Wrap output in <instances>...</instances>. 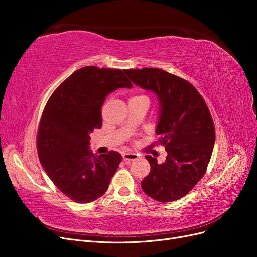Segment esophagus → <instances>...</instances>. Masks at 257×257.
<instances>
[{
  "label": "esophagus",
  "mask_w": 257,
  "mask_h": 257,
  "mask_svg": "<svg viewBox=\"0 0 257 257\" xmlns=\"http://www.w3.org/2000/svg\"><path fill=\"white\" fill-rule=\"evenodd\" d=\"M122 158L124 162H131V161H135L138 159V154L136 153H131V152H126V153H123L122 154Z\"/></svg>",
  "instance_id": "1"
}]
</instances>
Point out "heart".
<instances>
[{
	"label": "heart",
	"mask_w": 257,
	"mask_h": 257,
	"mask_svg": "<svg viewBox=\"0 0 257 257\" xmlns=\"http://www.w3.org/2000/svg\"><path fill=\"white\" fill-rule=\"evenodd\" d=\"M141 97H145V96H141ZM147 98V97H146Z\"/></svg>",
	"instance_id": "heart-1"
}]
</instances>
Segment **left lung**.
<instances>
[{
	"label": "left lung",
	"mask_w": 257,
	"mask_h": 257,
	"mask_svg": "<svg viewBox=\"0 0 257 257\" xmlns=\"http://www.w3.org/2000/svg\"><path fill=\"white\" fill-rule=\"evenodd\" d=\"M131 81L159 100L155 133L165 146L164 163L146 155L151 170L142 188L148 196L169 203L183 197L204 176L214 146V126L198 91L180 77L160 68L126 69Z\"/></svg>",
	"instance_id": "left-lung-1"
}]
</instances>
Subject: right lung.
<instances>
[{
  "label": "right lung",
  "instance_id": "1",
  "mask_svg": "<svg viewBox=\"0 0 257 257\" xmlns=\"http://www.w3.org/2000/svg\"><path fill=\"white\" fill-rule=\"evenodd\" d=\"M119 88H132L120 69L85 66L69 76L45 107L38 157L54 185L76 203L104 195L122 160L115 151L96 155L90 150V134L102 127L100 107Z\"/></svg>",
  "mask_w": 257,
  "mask_h": 257
}]
</instances>
